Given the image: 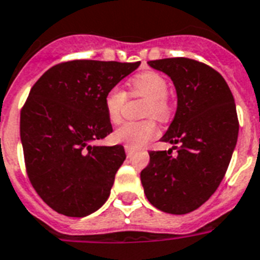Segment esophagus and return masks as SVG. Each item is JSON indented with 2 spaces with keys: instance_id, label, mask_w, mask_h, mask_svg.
Segmentation results:
<instances>
[{
  "instance_id": "34e87169",
  "label": "esophagus",
  "mask_w": 260,
  "mask_h": 260,
  "mask_svg": "<svg viewBox=\"0 0 260 260\" xmlns=\"http://www.w3.org/2000/svg\"><path fill=\"white\" fill-rule=\"evenodd\" d=\"M125 152H126V156H128V157H131V156L134 155L135 149L132 148V147H129V145H125Z\"/></svg>"
}]
</instances>
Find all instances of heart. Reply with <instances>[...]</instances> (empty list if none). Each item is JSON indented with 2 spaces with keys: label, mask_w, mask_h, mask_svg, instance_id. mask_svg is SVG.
I'll return each instance as SVG.
<instances>
[{
  "label": "heart",
  "mask_w": 260,
  "mask_h": 260,
  "mask_svg": "<svg viewBox=\"0 0 260 260\" xmlns=\"http://www.w3.org/2000/svg\"><path fill=\"white\" fill-rule=\"evenodd\" d=\"M129 93L132 96L145 97V117H155L163 121L168 119L171 113L170 99H168V81L157 72H143L136 75L128 82ZM126 100V93L117 86L108 90L105 94L104 105L107 115L113 124L121 120V112ZM157 135V126L153 120L144 121H128L115 131L116 141L129 145L140 147Z\"/></svg>",
  "instance_id": "1"
}]
</instances>
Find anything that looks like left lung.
Masks as SVG:
<instances>
[{
    "instance_id": "obj_1",
    "label": "left lung",
    "mask_w": 260,
    "mask_h": 260,
    "mask_svg": "<svg viewBox=\"0 0 260 260\" xmlns=\"http://www.w3.org/2000/svg\"><path fill=\"white\" fill-rule=\"evenodd\" d=\"M148 65L172 80L178 108L161 137L174 147L149 152L141 184L157 210L188 214L210 199L229 168L239 134L235 100L220 73L203 62L176 57Z\"/></svg>"
}]
</instances>
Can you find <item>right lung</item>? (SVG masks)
Segmentation results:
<instances>
[{
  "mask_svg": "<svg viewBox=\"0 0 260 260\" xmlns=\"http://www.w3.org/2000/svg\"><path fill=\"white\" fill-rule=\"evenodd\" d=\"M139 62L75 60L36 82L21 111L20 135L33 188L50 208L82 218L107 202L125 160L123 145H93L112 132L104 99Z\"/></svg>",
  "mask_w": 260,
  "mask_h": 260,
  "instance_id": "right-lung-1",
  "label": "right lung"
}]
</instances>
